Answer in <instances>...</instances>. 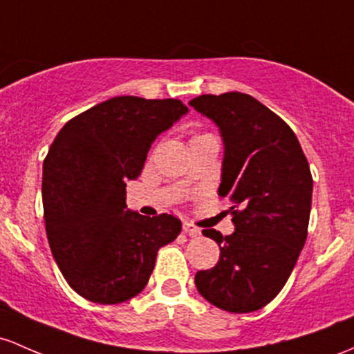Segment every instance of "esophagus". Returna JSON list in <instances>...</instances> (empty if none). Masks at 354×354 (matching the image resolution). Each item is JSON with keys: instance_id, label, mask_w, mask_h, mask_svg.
I'll list each match as a JSON object with an SVG mask.
<instances>
[{"instance_id": "obj_1", "label": "esophagus", "mask_w": 354, "mask_h": 354, "mask_svg": "<svg viewBox=\"0 0 354 354\" xmlns=\"http://www.w3.org/2000/svg\"><path fill=\"white\" fill-rule=\"evenodd\" d=\"M183 232H185L186 235H189V236L201 235L200 228L195 227V225H193V223H189V221H185V223H183Z\"/></svg>"}]
</instances>
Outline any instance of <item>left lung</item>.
<instances>
[{
  "label": "left lung",
  "instance_id": "8db88e82",
  "mask_svg": "<svg viewBox=\"0 0 354 354\" xmlns=\"http://www.w3.org/2000/svg\"><path fill=\"white\" fill-rule=\"evenodd\" d=\"M189 106L220 127L218 195L228 198L232 235L203 230L220 245L215 267L195 275L198 292L227 313H254L281 292L308 239L313 174L296 134L242 92L205 94Z\"/></svg>",
  "mask_w": 354,
  "mask_h": 354
}]
</instances>
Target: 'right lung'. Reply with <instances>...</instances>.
Masks as SVG:
<instances>
[{"label":"right lung","mask_w":354,"mask_h":354,"mask_svg":"<svg viewBox=\"0 0 354 354\" xmlns=\"http://www.w3.org/2000/svg\"><path fill=\"white\" fill-rule=\"evenodd\" d=\"M188 112L178 99L120 95L70 119L44 161V220L58 269L79 296L120 304L145 289L181 221L126 209V181L151 142Z\"/></svg>","instance_id":"1"}]
</instances>
